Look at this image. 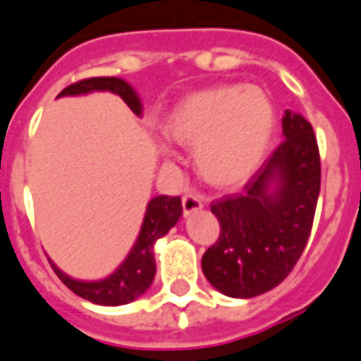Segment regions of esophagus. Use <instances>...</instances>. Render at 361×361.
Wrapping results in <instances>:
<instances>
[{"label": "esophagus", "instance_id": "esophagus-1", "mask_svg": "<svg viewBox=\"0 0 361 361\" xmlns=\"http://www.w3.org/2000/svg\"><path fill=\"white\" fill-rule=\"evenodd\" d=\"M202 208H204L202 196H198V194H185L183 196V212H185V216H190V214Z\"/></svg>", "mask_w": 361, "mask_h": 361}]
</instances>
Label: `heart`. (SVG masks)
Masks as SVG:
<instances>
[{"label": "heart", "instance_id": "1", "mask_svg": "<svg viewBox=\"0 0 361 361\" xmlns=\"http://www.w3.org/2000/svg\"><path fill=\"white\" fill-rule=\"evenodd\" d=\"M274 104L260 87L221 85L186 97L165 120L176 144L194 149L202 176L239 183L258 167L274 132Z\"/></svg>", "mask_w": 361, "mask_h": 361}]
</instances>
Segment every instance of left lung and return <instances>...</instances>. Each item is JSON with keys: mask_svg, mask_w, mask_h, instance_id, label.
<instances>
[{"mask_svg": "<svg viewBox=\"0 0 361 361\" xmlns=\"http://www.w3.org/2000/svg\"><path fill=\"white\" fill-rule=\"evenodd\" d=\"M282 144L250 176L243 192L212 202L219 237L202 270L229 298H255L286 280L307 245L321 190V157L313 126L286 111Z\"/></svg>", "mask_w": 361, "mask_h": 361, "instance_id": "obj_1", "label": "left lung"}]
</instances>
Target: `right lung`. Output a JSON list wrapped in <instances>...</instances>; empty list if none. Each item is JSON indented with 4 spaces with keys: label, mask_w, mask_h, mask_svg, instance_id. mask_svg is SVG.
<instances>
[{
    "label": "right lung",
    "mask_w": 361,
    "mask_h": 361,
    "mask_svg": "<svg viewBox=\"0 0 361 361\" xmlns=\"http://www.w3.org/2000/svg\"><path fill=\"white\" fill-rule=\"evenodd\" d=\"M91 91H111L118 94L120 99L130 106V111L137 116L142 114V103L132 87L120 78H89L81 79L78 83H71L63 89L58 97L66 94H85ZM183 216V204L178 196H155L147 204L144 224L140 235L135 239L134 247L130 250L126 260L120 264L111 276L97 282H81L63 274L60 268L52 262L54 272L73 293L87 299L97 305H124L137 299L147 291L155 278V257L153 245Z\"/></svg>",
    "instance_id": "obj_1"
}]
</instances>
